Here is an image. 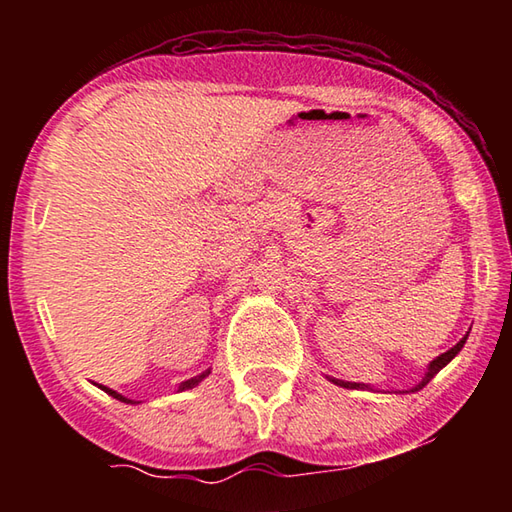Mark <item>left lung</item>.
Masks as SVG:
<instances>
[{"mask_svg": "<svg viewBox=\"0 0 512 512\" xmlns=\"http://www.w3.org/2000/svg\"><path fill=\"white\" fill-rule=\"evenodd\" d=\"M467 334H470V332H467ZM467 334L463 336V339L461 341H458L456 345H454V348H449L447 352H443V354H440V357H436V359H433L431 363H429V368H427V375H424L422 377V381H420V384H415L413 388H411V393H415V391H422V388L424 386H427L429 384V381L433 379V377H436L438 375V372L440 370H443L445 366H447V363L449 361H452L454 357H456V354L458 352H461V348H463V345H465V341H467ZM329 381H334V384L336 386H343V388H357V391H359V388H370V386H366V384H354V381H343V379H332V377H329ZM404 393V391H402Z\"/></svg>", "mask_w": 512, "mask_h": 512, "instance_id": "obj_1", "label": "left lung"}]
</instances>
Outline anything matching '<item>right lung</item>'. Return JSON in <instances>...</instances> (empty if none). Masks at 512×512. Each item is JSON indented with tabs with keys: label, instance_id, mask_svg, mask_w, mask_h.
Listing matches in <instances>:
<instances>
[{
	"label": "right lung",
	"instance_id": "add662e5",
	"mask_svg": "<svg viewBox=\"0 0 512 512\" xmlns=\"http://www.w3.org/2000/svg\"><path fill=\"white\" fill-rule=\"evenodd\" d=\"M210 375V370H205V372H201V375H196V377H192V379H187V381H183V384L178 386V391H187V388H194V386H198L201 384V381ZM101 391H106L108 395H112L115 397V400H119V402H126V404H137V402H133V400H128V397H124V395H119L117 391H112V388H108V386H99Z\"/></svg>",
	"mask_w": 512,
	"mask_h": 512
}]
</instances>
